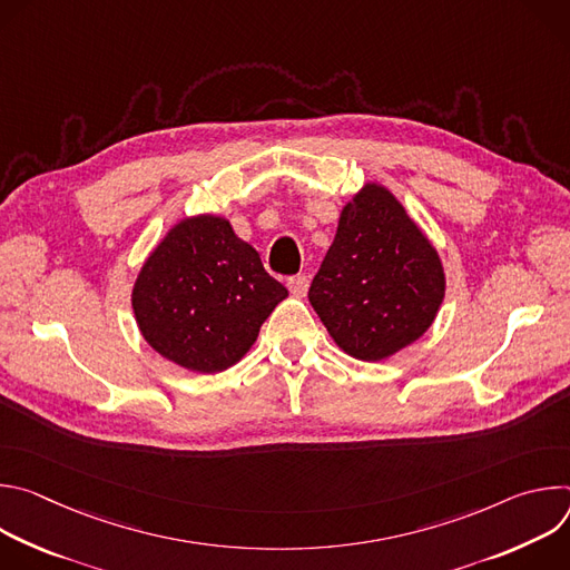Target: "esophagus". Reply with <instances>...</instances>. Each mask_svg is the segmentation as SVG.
I'll list each match as a JSON object with an SVG mask.
<instances>
[{
  "mask_svg": "<svg viewBox=\"0 0 570 570\" xmlns=\"http://www.w3.org/2000/svg\"><path fill=\"white\" fill-rule=\"evenodd\" d=\"M286 286H288L291 295H295V297H304V295H306V291H308V277H306V275H293V277H288Z\"/></svg>",
  "mask_w": 570,
  "mask_h": 570,
  "instance_id": "esophagus-1",
  "label": "esophagus"
}]
</instances>
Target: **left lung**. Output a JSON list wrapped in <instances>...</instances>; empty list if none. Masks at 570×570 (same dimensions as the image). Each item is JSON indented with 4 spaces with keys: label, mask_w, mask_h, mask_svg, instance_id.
<instances>
[{
    "label": "left lung",
    "mask_w": 570,
    "mask_h": 570,
    "mask_svg": "<svg viewBox=\"0 0 570 570\" xmlns=\"http://www.w3.org/2000/svg\"><path fill=\"white\" fill-rule=\"evenodd\" d=\"M444 288L433 243L385 187L370 183L343 207L308 302L345 354L374 363L426 334Z\"/></svg>",
    "instance_id": "obj_1"
}]
</instances>
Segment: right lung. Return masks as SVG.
I'll use <instances>...</instances> for the list:
<instances>
[{
	"mask_svg": "<svg viewBox=\"0 0 570 570\" xmlns=\"http://www.w3.org/2000/svg\"><path fill=\"white\" fill-rule=\"evenodd\" d=\"M288 291L223 216L176 223L144 262L132 311L144 341L191 372H223L248 354Z\"/></svg>",
	"mask_w": 570,
	"mask_h": 570,
	"instance_id": "add662e5",
	"label": "right lung"
}]
</instances>
